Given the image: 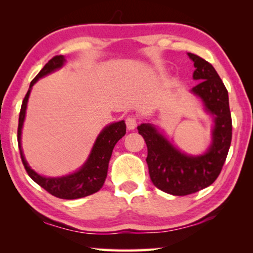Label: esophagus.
I'll use <instances>...</instances> for the list:
<instances>
[{"instance_id": "1", "label": "esophagus", "mask_w": 253, "mask_h": 253, "mask_svg": "<svg viewBox=\"0 0 253 253\" xmlns=\"http://www.w3.org/2000/svg\"><path fill=\"white\" fill-rule=\"evenodd\" d=\"M126 126L128 130H132L135 129L137 126V119L135 116H129L126 118Z\"/></svg>"}]
</instances>
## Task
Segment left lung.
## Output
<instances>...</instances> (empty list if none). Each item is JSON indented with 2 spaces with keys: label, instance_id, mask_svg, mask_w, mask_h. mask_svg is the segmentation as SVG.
Masks as SVG:
<instances>
[{
  "label": "left lung",
  "instance_id": "8db88e82",
  "mask_svg": "<svg viewBox=\"0 0 253 253\" xmlns=\"http://www.w3.org/2000/svg\"><path fill=\"white\" fill-rule=\"evenodd\" d=\"M194 62L193 79L199 83L191 89L203 102L204 110L213 118L212 140L207 152L188 155L179 151L153 124L137 127L147 145V165L154 185L172 195H188L208 187L223 168L232 139V119L229 95L211 63L199 55L187 53Z\"/></svg>",
  "mask_w": 253,
  "mask_h": 253
}]
</instances>
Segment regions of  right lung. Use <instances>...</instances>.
Here are the masks:
<instances>
[{
	"label": "right lung",
	"instance_id": "add662e5",
	"mask_svg": "<svg viewBox=\"0 0 253 253\" xmlns=\"http://www.w3.org/2000/svg\"><path fill=\"white\" fill-rule=\"evenodd\" d=\"M66 59L63 55H55L49 62L42 68L41 71L37 75L31 84H30L29 90L25 95L22 106H21L20 116H19V127H18V143L21 154V160L25 168V170L34 182L48 191L55 198L65 199V200H75L88 196L96 193L104 185L105 179L108 172L109 160L113 154V149L115 145L126 134V124L124 121L113 123L107 125L104 129L98 135L95 144L87 161L81 168L71 173L69 175L60 177H46L43 175L38 174L36 170L30 168L27 160H25L24 154L22 151V145H21V135H22L23 123L25 119V111H27L28 100L30 92L33 84L42 77L48 76L51 72L62 68L65 65Z\"/></svg>",
	"mask_w": 253,
	"mask_h": 253
}]
</instances>
